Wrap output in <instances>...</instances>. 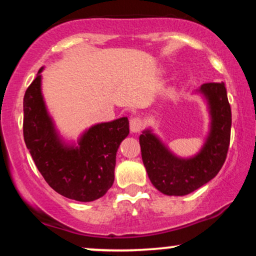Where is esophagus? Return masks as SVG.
I'll list each match as a JSON object with an SVG mask.
<instances>
[{
  "label": "esophagus",
  "instance_id": "1",
  "mask_svg": "<svg viewBox=\"0 0 256 256\" xmlns=\"http://www.w3.org/2000/svg\"><path fill=\"white\" fill-rule=\"evenodd\" d=\"M144 126V122L140 116H134L130 120V130L132 132H140L142 130V128Z\"/></svg>",
  "mask_w": 256,
  "mask_h": 256
}]
</instances>
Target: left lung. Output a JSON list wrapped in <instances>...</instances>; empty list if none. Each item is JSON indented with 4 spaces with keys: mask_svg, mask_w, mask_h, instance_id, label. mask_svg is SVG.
<instances>
[{
    "mask_svg": "<svg viewBox=\"0 0 256 256\" xmlns=\"http://www.w3.org/2000/svg\"><path fill=\"white\" fill-rule=\"evenodd\" d=\"M207 100L210 130L195 156L182 158L146 128L140 136L142 160L152 184L165 195L184 196L218 174L228 155L231 134V107L224 83H206L198 89Z\"/></svg>",
    "mask_w": 256,
    "mask_h": 256,
    "instance_id": "obj_1",
    "label": "left lung"
}]
</instances>
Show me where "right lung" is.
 Segmentation results:
<instances>
[{"instance_id": "obj_1", "label": "right lung", "mask_w": 256, "mask_h": 256, "mask_svg": "<svg viewBox=\"0 0 256 256\" xmlns=\"http://www.w3.org/2000/svg\"><path fill=\"white\" fill-rule=\"evenodd\" d=\"M24 96V140L38 171L49 186L67 198L95 201L113 185L116 152L128 137V120L120 118L91 126L78 146L58 136L44 104L40 72Z\"/></svg>"}]
</instances>
